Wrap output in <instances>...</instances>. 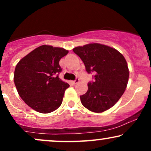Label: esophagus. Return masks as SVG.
I'll use <instances>...</instances> for the list:
<instances>
[{
  "mask_svg": "<svg viewBox=\"0 0 151 151\" xmlns=\"http://www.w3.org/2000/svg\"><path fill=\"white\" fill-rule=\"evenodd\" d=\"M79 79H78V78H77V79H76L75 80L72 81V83H73L74 84H77V83H79Z\"/></svg>",
  "mask_w": 151,
  "mask_h": 151,
  "instance_id": "34e87169",
  "label": "esophagus"
}]
</instances>
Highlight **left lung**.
Masks as SVG:
<instances>
[{"instance_id":"8db88e82","label":"left lung","mask_w":151,"mask_h":151,"mask_svg":"<svg viewBox=\"0 0 151 151\" xmlns=\"http://www.w3.org/2000/svg\"><path fill=\"white\" fill-rule=\"evenodd\" d=\"M73 51L84 62L86 72L95 74L86 93L80 96L82 105L94 113L111 109L124 93L129 81V70L124 55L99 43L76 47Z\"/></svg>"}]
</instances>
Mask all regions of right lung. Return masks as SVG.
<instances>
[{
	"label": "right lung",
	"instance_id": "1",
	"mask_svg": "<svg viewBox=\"0 0 151 151\" xmlns=\"http://www.w3.org/2000/svg\"><path fill=\"white\" fill-rule=\"evenodd\" d=\"M62 47L43 45L32 50L16 65L14 83L21 99L30 108L48 114L62 104L70 84L59 78V62L68 54Z\"/></svg>",
	"mask_w": 151,
	"mask_h": 151
}]
</instances>
